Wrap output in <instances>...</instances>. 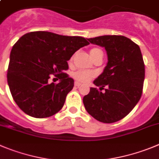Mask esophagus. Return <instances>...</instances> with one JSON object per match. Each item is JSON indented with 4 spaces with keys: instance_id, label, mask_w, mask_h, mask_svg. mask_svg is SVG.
<instances>
[{
    "instance_id": "1",
    "label": "esophagus",
    "mask_w": 159,
    "mask_h": 159,
    "mask_svg": "<svg viewBox=\"0 0 159 159\" xmlns=\"http://www.w3.org/2000/svg\"><path fill=\"white\" fill-rule=\"evenodd\" d=\"M81 83H79V82H78V81H75V87H78H78H79V86H81Z\"/></svg>"
}]
</instances>
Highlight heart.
I'll return each instance as SVG.
<instances>
[{
	"label": "heart",
	"instance_id": "heart-1",
	"mask_svg": "<svg viewBox=\"0 0 159 159\" xmlns=\"http://www.w3.org/2000/svg\"><path fill=\"white\" fill-rule=\"evenodd\" d=\"M90 55L93 58V60L100 56H103V52L101 49L98 48H93L90 50ZM73 57L70 59V61H72ZM96 74L92 70H78L72 73L73 78L76 81L80 83L88 82L89 81L95 78Z\"/></svg>",
	"mask_w": 159,
	"mask_h": 159
}]
</instances>
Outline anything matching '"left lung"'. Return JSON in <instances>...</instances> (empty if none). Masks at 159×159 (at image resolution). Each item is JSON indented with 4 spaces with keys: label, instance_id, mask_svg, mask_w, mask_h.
Listing matches in <instances>:
<instances>
[{
    "label": "left lung",
    "instance_id": "8db88e82",
    "mask_svg": "<svg viewBox=\"0 0 159 159\" xmlns=\"http://www.w3.org/2000/svg\"><path fill=\"white\" fill-rule=\"evenodd\" d=\"M92 44L104 47L108 62L104 70L83 98L84 107L95 119L113 123L129 114L143 93L145 68L140 47L126 37L104 35L87 38ZM105 87L106 89H104ZM105 90L104 93L101 91Z\"/></svg>",
    "mask_w": 159,
    "mask_h": 159
}]
</instances>
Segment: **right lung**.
<instances>
[{"label": "right lung", "mask_w": 159, "mask_h": 159, "mask_svg": "<svg viewBox=\"0 0 159 159\" xmlns=\"http://www.w3.org/2000/svg\"><path fill=\"white\" fill-rule=\"evenodd\" d=\"M89 44L84 38L34 31L22 36L10 53L7 79L13 100L26 115L37 118L59 112L74 79L63 71L79 48ZM51 74L60 82L50 83Z\"/></svg>", "instance_id": "right-lung-1"}]
</instances>
